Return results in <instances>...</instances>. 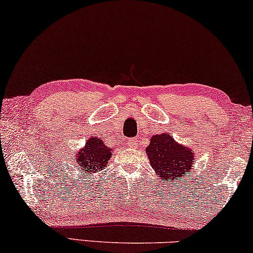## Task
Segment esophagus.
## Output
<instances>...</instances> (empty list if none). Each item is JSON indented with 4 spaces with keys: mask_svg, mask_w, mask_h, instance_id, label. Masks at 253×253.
<instances>
[{
    "mask_svg": "<svg viewBox=\"0 0 253 253\" xmlns=\"http://www.w3.org/2000/svg\"><path fill=\"white\" fill-rule=\"evenodd\" d=\"M127 144L131 147H136V146H137V139H135V138L127 139Z\"/></svg>",
    "mask_w": 253,
    "mask_h": 253,
    "instance_id": "esophagus-1",
    "label": "esophagus"
}]
</instances>
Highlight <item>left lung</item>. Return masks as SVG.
<instances>
[{"label": "left lung", "instance_id": "1", "mask_svg": "<svg viewBox=\"0 0 253 253\" xmlns=\"http://www.w3.org/2000/svg\"><path fill=\"white\" fill-rule=\"evenodd\" d=\"M146 153L151 167L166 181L168 179L177 181L188 175L194 166V151L180 145L167 133L152 136Z\"/></svg>", "mask_w": 253, "mask_h": 253}]
</instances>
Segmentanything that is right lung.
Returning <instances> with one entry per match:
<instances>
[{
    "label": "right lung",
    "mask_w": 253,
    "mask_h": 253,
    "mask_svg": "<svg viewBox=\"0 0 253 253\" xmlns=\"http://www.w3.org/2000/svg\"><path fill=\"white\" fill-rule=\"evenodd\" d=\"M111 148L105 145L99 137H91L86 141L85 146L76 154V163L85 173L93 174L106 169L111 158Z\"/></svg>",
    "instance_id": "obj_1"
}]
</instances>
